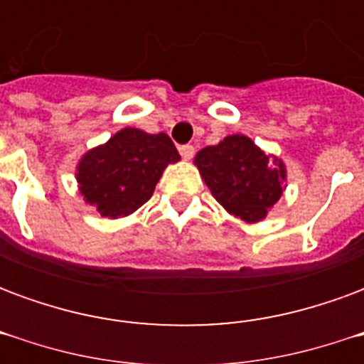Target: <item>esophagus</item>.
<instances>
[{
	"label": "esophagus",
	"instance_id": "obj_1",
	"mask_svg": "<svg viewBox=\"0 0 364 364\" xmlns=\"http://www.w3.org/2000/svg\"><path fill=\"white\" fill-rule=\"evenodd\" d=\"M179 154H181L183 159H191L195 156V148L191 144H183V146H179Z\"/></svg>",
	"mask_w": 364,
	"mask_h": 364
}]
</instances>
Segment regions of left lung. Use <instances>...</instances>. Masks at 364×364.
Listing matches in <instances>:
<instances>
[{
  "instance_id": "1",
  "label": "left lung",
  "mask_w": 364,
  "mask_h": 364,
  "mask_svg": "<svg viewBox=\"0 0 364 364\" xmlns=\"http://www.w3.org/2000/svg\"><path fill=\"white\" fill-rule=\"evenodd\" d=\"M213 197L230 214L245 222H259L281 198L287 169L244 134L226 136L195 158Z\"/></svg>"
}]
</instances>
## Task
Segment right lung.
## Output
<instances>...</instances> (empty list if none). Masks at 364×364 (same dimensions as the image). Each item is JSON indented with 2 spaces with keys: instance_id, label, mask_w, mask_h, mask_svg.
Returning <instances> with one entry per match:
<instances>
[{
  "instance_id": "add662e5",
  "label": "right lung",
  "mask_w": 364,
  "mask_h": 364,
  "mask_svg": "<svg viewBox=\"0 0 364 364\" xmlns=\"http://www.w3.org/2000/svg\"><path fill=\"white\" fill-rule=\"evenodd\" d=\"M179 158L171 138L164 132L148 134L138 128H122L80 159L75 179L85 203L95 206L101 216L120 218L151 197L167 164Z\"/></svg>"
}]
</instances>
